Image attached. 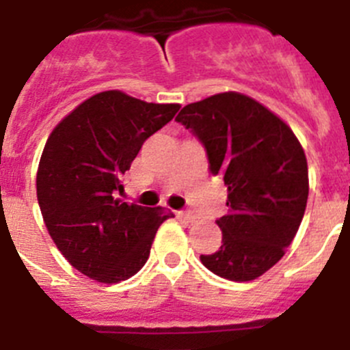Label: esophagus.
<instances>
[{"instance_id":"1","label":"esophagus","mask_w":350,"mask_h":350,"mask_svg":"<svg viewBox=\"0 0 350 350\" xmlns=\"http://www.w3.org/2000/svg\"><path fill=\"white\" fill-rule=\"evenodd\" d=\"M178 217L185 219L187 222H194L196 221V215H194L193 212H189V210H182V212H178Z\"/></svg>"}]
</instances>
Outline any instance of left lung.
I'll use <instances>...</instances> for the list:
<instances>
[{"label":"left lung","instance_id":"8db88e82","mask_svg":"<svg viewBox=\"0 0 350 350\" xmlns=\"http://www.w3.org/2000/svg\"><path fill=\"white\" fill-rule=\"evenodd\" d=\"M177 122L205 147L208 170L228 187L222 243L200 259L234 282L279 262L301 224L308 198L307 157L289 126L249 96L222 92L180 110Z\"/></svg>","mask_w":350,"mask_h":350}]
</instances>
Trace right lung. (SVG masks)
Wrapping results in <instances>:
<instances>
[{"label":"right lung","mask_w":350,"mask_h":350,"mask_svg":"<svg viewBox=\"0 0 350 350\" xmlns=\"http://www.w3.org/2000/svg\"><path fill=\"white\" fill-rule=\"evenodd\" d=\"M180 105L105 91L80 103L51 133L36 173V196L61 254L98 282L137 273L156 231L173 213L117 200L120 177L142 145L175 117Z\"/></svg>","instance_id":"obj_1"}]
</instances>
